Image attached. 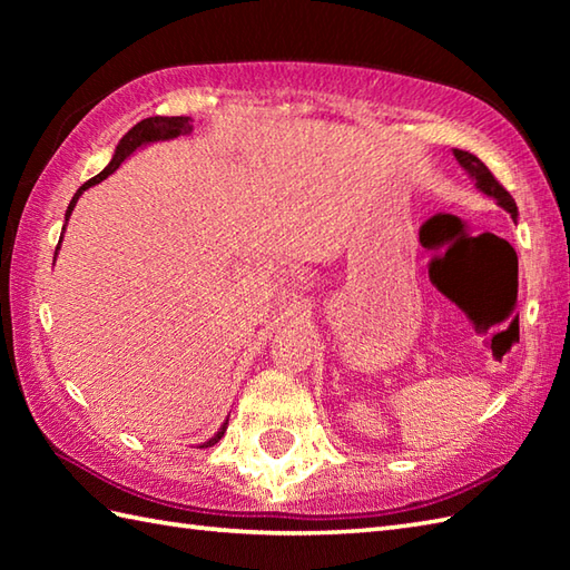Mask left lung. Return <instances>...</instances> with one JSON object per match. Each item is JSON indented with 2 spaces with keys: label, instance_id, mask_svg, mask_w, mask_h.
Segmentation results:
<instances>
[{
  "label": "left lung",
  "instance_id": "1",
  "mask_svg": "<svg viewBox=\"0 0 570 570\" xmlns=\"http://www.w3.org/2000/svg\"><path fill=\"white\" fill-rule=\"evenodd\" d=\"M453 156L458 159V164L463 166L465 171L470 174V178H475V186H478L482 193H485V196H490V198L498 200L500 208H504V210L510 213L512 217H517V215H519L514 198L510 196V193H507V188L500 184L498 178L492 176L490 168H488L485 164H482L475 154L463 151V149H453Z\"/></svg>",
  "mask_w": 570,
  "mask_h": 570
}]
</instances>
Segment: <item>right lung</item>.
Instances as JSON below:
<instances>
[{"label": "right lung", "mask_w": 570, "mask_h": 570, "mask_svg": "<svg viewBox=\"0 0 570 570\" xmlns=\"http://www.w3.org/2000/svg\"><path fill=\"white\" fill-rule=\"evenodd\" d=\"M190 129H193V125H190V117H159V115H156V117L141 119L139 125L131 127V129L127 131V135H125L122 139H119L117 149H115V156H112V161L107 164L98 176L90 178L88 184H82V186L78 188V193H76V196H72V200H70V205H68V210H66V223H68V217H70L72 208H76L78 198L82 196V190H88L90 186L100 184V180H105L107 176L115 174L117 168H119V164H122L129 154H135L139 147H144V144L164 141V139H174V137H180V135H188ZM63 229H66V227H63ZM60 239H63V235H60ZM60 239H58L56 254H58V249H60ZM53 262H56V257H53ZM225 429H227V421L223 423L220 431H217V433L213 435V439H210L208 443H203V445H205V448H208V445H215V443L220 441L223 435H225Z\"/></svg>", "instance_id": "obj_1"}]
</instances>
